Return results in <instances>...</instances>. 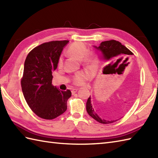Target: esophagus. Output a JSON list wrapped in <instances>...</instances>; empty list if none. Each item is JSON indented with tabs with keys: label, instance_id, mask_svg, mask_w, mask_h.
I'll return each mask as SVG.
<instances>
[{
	"label": "esophagus",
	"instance_id": "esophagus-1",
	"mask_svg": "<svg viewBox=\"0 0 158 158\" xmlns=\"http://www.w3.org/2000/svg\"><path fill=\"white\" fill-rule=\"evenodd\" d=\"M77 90H78V89H77V88H73V89H72V91H71L73 94H75V93L77 92Z\"/></svg>",
	"mask_w": 158,
	"mask_h": 158
}]
</instances>
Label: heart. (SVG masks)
Segmentation results:
<instances>
[{
  "label": "heart",
  "instance_id": "1",
  "mask_svg": "<svg viewBox=\"0 0 158 158\" xmlns=\"http://www.w3.org/2000/svg\"><path fill=\"white\" fill-rule=\"evenodd\" d=\"M68 53L69 55L77 60H82V62L84 64V65L89 69L92 68L94 64V57L92 53L88 52V49L87 48V47L82 43L75 42L72 43L68 49ZM62 64V58H60L58 61V65L61 66ZM86 77L87 75L84 72H78L75 74V77H74V83H76V84H81Z\"/></svg>",
  "mask_w": 158,
  "mask_h": 158
}]
</instances>
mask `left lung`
Segmentation results:
<instances>
[{"label": "left lung", "mask_w": 158, "mask_h": 158, "mask_svg": "<svg viewBox=\"0 0 158 158\" xmlns=\"http://www.w3.org/2000/svg\"><path fill=\"white\" fill-rule=\"evenodd\" d=\"M94 48L98 49L101 53L102 58L105 62V66L104 67V70H106L109 71L113 70L117 66H118L126 57L133 54L132 52H130L126 47L122 45L120 42L116 41L115 40L102 42L98 46L94 45ZM86 110L89 116H91L93 119H94L99 123L108 124L117 121V119L106 120L100 117L94 110V109L93 108L90 96L86 103Z\"/></svg>", "instance_id": "8db88e82"}]
</instances>
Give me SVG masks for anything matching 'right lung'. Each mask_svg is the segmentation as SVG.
I'll return each mask as SVG.
<instances>
[{
  "label": "right lung",
  "mask_w": 158,
  "mask_h": 158,
  "mask_svg": "<svg viewBox=\"0 0 158 158\" xmlns=\"http://www.w3.org/2000/svg\"><path fill=\"white\" fill-rule=\"evenodd\" d=\"M69 41H55L36 47L26 57L21 80L26 102L36 115L53 119L67 109L69 89L62 91L52 85V73L57 69L64 48Z\"/></svg>",
  "instance_id": "obj_1"
}]
</instances>
